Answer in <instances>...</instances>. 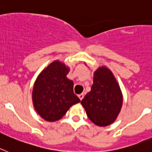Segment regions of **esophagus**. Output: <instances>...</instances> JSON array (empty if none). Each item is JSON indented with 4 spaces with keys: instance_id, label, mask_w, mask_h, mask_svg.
<instances>
[{
    "instance_id": "obj_1",
    "label": "esophagus",
    "mask_w": 152,
    "mask_h": 152,
    "mask_svg": "<svg viewBox=\"0 0 152 152\" xmlns=\"http://www.w3.org/2000/svg\"><path fill=\"white\" fill-rule=\"evenodd\" d=\"M78 96H79V98H80V99L82 100V99H83L84 94H83V93H81V94L78 95Z\"/></svg>"
}]
</instances>
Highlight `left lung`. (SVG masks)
<instances>
[{
  "instance_id": "8db88e82",
  "label": "left lung",
  "mask_w": 152,
  "mask_h": 152,
  "mask_svg": "<svg viewBox=\"0 0 152 152\" xmlns=\"http://www.w3.org/2000/svg\"><path fill=\"white\" fill-rule=\"evenodd\" d=\"M122 94L110 69L99 67L94 72L91 91L81 101L87 116L99 126H107L115 121L122 105Z\"/></svg>"
}]
</instances>
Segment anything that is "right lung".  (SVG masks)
I'll return each instance as SVG.
<instances>
[{
    "mask_svg": "<svg viewBox=\"0 0 152 152\" xmlns=\"http://www.w3.org/2000/svg\"><path fill=\"white\" fill-rule=\"evenodd\" d=\"M69 68L56 60L42 71L33 89L35 110L43 119L55 122L60 119L72 105L80 99L73 92V82L66 75Z\"/></svg>",
    "mask_w": 152,
    "mask_h": 152,
    "instance_id": "add662e5",
    "label": "right lung"
}]
</instances>
